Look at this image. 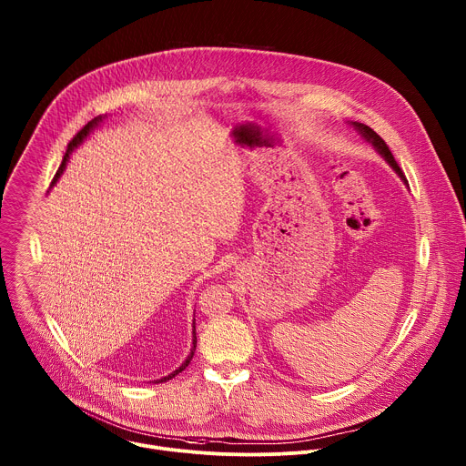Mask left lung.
<instances>
[{
  "instance_id": "obj_1",
  "label": "left lung",
  "mask_w": 466,
  "mask_h": 466,
  "mask_svg": "<svg viewBox=\"0 0 466 466\" xmlns=\"http://www.w3.org/2000/svg\"><path fill=\"white\" fill-rule=\"evenodd\" d=\"M354 125H356V128L361 132V135H363V137H365V138H367V140L376 147V151H378V153H380V155L389 162V166H392V169H394L398 175L402 177V180H404V182H408V180H406V177H404V171L400 169V166L396 164V160H394V157H392L390 149H389V147H387V144L381 140V137H378L376 132H374L370 127H367V125H363V123H354Z\"/></svg>"
}]
</instances>
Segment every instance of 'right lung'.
Masks as SVG:
<instances>
[{
	"label": "right lung",
	"instance_id": "add662e5",
	"mask_svg": "<svg viewBox=\"0 0 466 466\" xmlns=\"http://www.w3.org/2000/svg\"><path fill=\"white\" fill-rule=\"evenodd\" d=\"M99 121H101V116H99V117H94L92 121H88V123H86V125H85V127H83V128L77 132V135L72 138V142L68 144V149H66V155H64V158H62V164H60L58 171H56V173H55V177H53V182H51V186H53V184L58 180V177L62 175V171H64V167H66V162H68V158H70L72 151H74V149H76V147H77V146H79V144H81V142H83V140L88 137V132H90V130H92V128H94V127H96ZM195 345H197V336H195V326H193V349H191L189 356L186 358V361H184V363H182V365H180V367H178L175 372H171L169 376H166V378H162V380H157V383H162V381H166V380H171L173 376H177L178 372H182V370H184V369L189 365V361H191V358H193V354H195Z\"/></svg>",
	"mask_w": 466,
	"mask_h": 466
}]
</instances>
